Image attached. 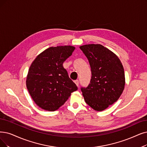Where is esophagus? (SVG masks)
Returning a JSON list of instances; mask_svg holds the SVG:
<instances>
[{"mask_svg":"<svg viewBox=\"0 0 147 147\" xmlns=\"http://www.w3.org/2000/svg\"><path fill=\"white\" fill-rule=\"evenodd\" d=\"M74 82H75V83L76 84V85H77V86H79V81H78V80H75Z\"/></svg>","mask_w":147,"mask_h":147,"instance_id":"esophagus-1","label":"esophagus"}]
</instances>
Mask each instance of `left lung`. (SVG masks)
Listing matches in <instances>:
<instances>
[{"label":"left lung","mask_w":147,"mask_h":147,"mask_svg":"<svg viewBox=\"0 0 147 147\" xmlns=\"http://www.w3.org/2000/svg\"><path fill=\"white\" fill-rule=\"evenodd\" d=\"M80 48L89 60L92 72L90 84L81 90L89 106L102 111L118 101L124 89V67L119 58L101 45H86Z\"/></svg>","instance_id":"left-lung-1"}]
</instances>
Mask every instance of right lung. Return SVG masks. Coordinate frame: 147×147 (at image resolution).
I'll use <instances>...</instances> for the list:
<instances>
[{"label":"right lung","mask_w":147,"mask_h":147,"mask_svg":"<svg viewBox=\"0 0 147 147\" xmlns=\"http://www.w3.org/2000/svg\"><path fill=\"white\" fill-rule=\"evenodd\" d=\"M75 49L72 46L50 47L32 63L26 87L34 101L42 109L57 110L78 89L63 66Z\"/></svg>","instance_id":"right-lung-1"}]
</instances>
